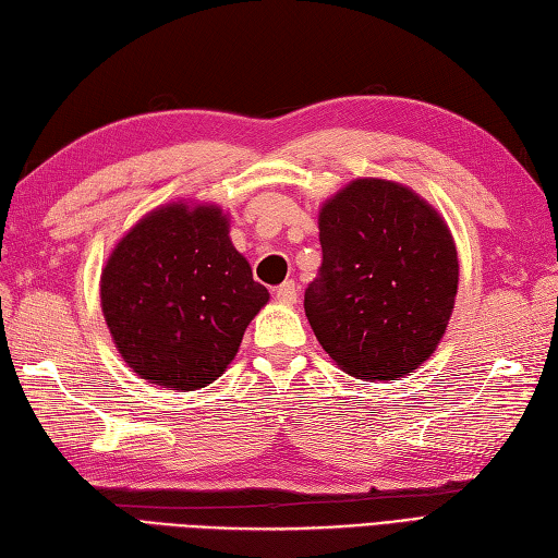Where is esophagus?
Returning a JSON list of instances; mask_svg holds the SVG:
<instances>
[{"mask_svg": "<svg viewBox=\"0 0 558 558\" xmlns=\"http://www.w3.org/2000/svg\"><path fill=\"white\" fill-rule=\"evenodd\" d=\"M275 295H277V301H279V303H287V305H291V303H295V299H299V289H295V283H293V281H283L281 287H277Z\"/></svg>", "mask_w": 558, "mask_h": 558, "instance_id": "34e87169", "label": "esophagus"}]
</instances>
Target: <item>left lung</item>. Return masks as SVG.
Here are the masks:
<instances>
[{"label": "left lung", "instance_id": "1", "mask_svg": "<svg viewBox=\"0 0 558 558\" xmlns=\"http://www.w3.org/2000/svg\"><path fill=\"white\" fill-rule=\"evenodd\" d=\"M322 267L305 315L345 373L389 381L435 353L458 289L449 227L401 183L357 179L319 213Z\"/></svg>", "mask_w": 558, "mask_h": 558}]
</instances>
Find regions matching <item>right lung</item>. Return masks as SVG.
<instances>
[{
	"instance_id": "obj_1",
	"label": "right lung",
	"mask_w": 558,
	"mask_h": 558,
	"mask_svg": "<svg viewBox=\"0 0 558 558\" xmlns=\"http://www.w3.org/2000/svg\"><path fill=\"white\" fill-rule=\"evenodd\" d=\"M102 313L119 353L159 387L213 384L269 301L229 241L215 205L155 209L119 241L102 269Z\"/></svg>"
}]
</instances>
